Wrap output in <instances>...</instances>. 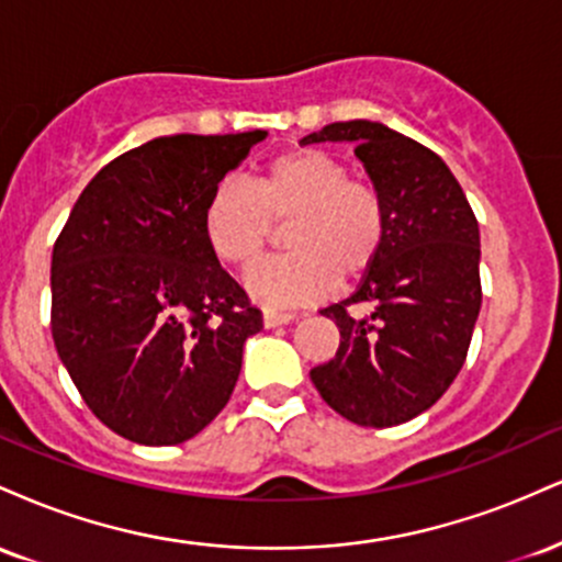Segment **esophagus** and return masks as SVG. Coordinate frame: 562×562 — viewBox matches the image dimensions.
I'll list each match as a JSON object with an SVG mask.
<instances>
[{
	"mask_svg": "<svg viewBox=\"0 0 562 562\" xmlns=\"http://www.w3.org/2000/svg\"><path fill=\"white\" fill-rule=\"evenodd\" d=\"M295 314L290 312H274V308H267L263 312V327H280V325H288V322H293Z\"/></svg>",
	"mask_w": 562,
	"mask_h": 562,
	"instance_id": "1",
	"label": "esophagus"
}]
</instances>
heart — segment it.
Returning a JSON list of instances; mask_svg holds the SVG:
<instances>
[{"mask_svg":"<svg viewBox=\"0 0 562 562\" xmlns=\"http://www.w3.org/2000/svg\"><path fill=\"white\" fill-rule=\"evenodd\" d=\"M290 254L263 261L245 288L263 306L319 301L335 282L357 280L372 267L389 235V205L372 182L317 147H295L267 164L250 187L222 182L203 209V237L218 261L250 269L285 224Z\"/></svg>","mask_w":562,"mask_h":562,"instance_id":"1","label":"heart"}]
</instances>
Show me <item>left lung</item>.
Masks as SVG:
<instances>
[{
    "label": "left lung",
    "mask_w": 562,
    "mask_h": 562,
    "mask_svg": "<svg viewBox=\"0 0 562 562\" xmlns=\"http://www.w3.org/2000/svg\"><path fill=\"white\" fill-rule=\"evenodd\" d=\"M312 142H353L389 205L383 250L346 301L322 308L340 330L314 367L319 396L346 420L391 428L430 409L462 370L481 312L479 218L449 166L375 121H338Z\"/></svg>",
    "instance_id": "1"
}]
</instances>
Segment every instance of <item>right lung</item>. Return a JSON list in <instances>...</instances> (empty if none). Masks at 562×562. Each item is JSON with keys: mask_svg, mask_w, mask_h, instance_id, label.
Returning <instances> with one entry per match:
<instances>
[{"mask_svg": "<svg viewBox=\"0 0 562 562\" xmlns=\"http://www.w3.org/2000/svg\"><path fill=\"white\" fill-rule=\"evenodd\" d=\"M263 137L145 142L83 187L57 235V357L97 420L128 441L171 447L200 434L263 327L203 237L205 200Z\"/></svg>", "mask_w": 562, "mask_h": 562, "instance_id": "obj_1", "label": "right lung"}]
</instances>
